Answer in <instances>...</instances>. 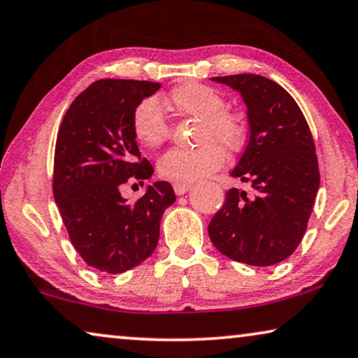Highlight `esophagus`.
Returning <instances> with one entry per match:
<instances>
[{
    "instance_id": "1",
    "label": "esophagus",
    "mask_w": 358,
    "mask_h": 358,
    "mask_svg": "<svg viewBox=\"0 0 358 358\" xmlns=\"http://www.w3.org/2000/svg\"><path fill=\"white\" fill-rule=\"evenodd\" d=\"M174 192L178 195H184V194H187V192L190 190V187H192V184H189V182H174Z\"/></svg>"
}]
</instances>
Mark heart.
Instances as JSON below:
<instances>
[{"mask_svg":"<svg viewBox=\"0 0 358 358\" xmlns=\"http://www.w3.org/2000/svg\"><path fill=\"white\" fill-rule=\"evenodd\" d=\"M168 103L180 115L200 117L195 148H171L159 158L158 173L174 182H192L215 173L226 163V152H239L247 138L243 119L226 110V101L217 90L199 82H185L169 92ZM168 122L157 98L141 101L132 115V132L143 147L155 148L168 137ZM223 146L221 148L219 143Z\"/></svg>","mask_w":358,"mask_h":358,"instance_id":"heart-1","label":"heart"}]
</instances>
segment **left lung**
<instances>
[{
	"mask_svg": "<svg viewBox=\"0 0 358 358\" xmlns=\"http://www.w3.org/2000/svg\"><path fill=\"white\" fill-rule=\"evenodd\" d=\"M239 92L250 137L232 178L253 195L231 189L210 221L213 245L231 260L269 266L286 260L302 241L320 189L312 132L297 103L276 82L257 74L213 77Z\"/></svg>",
	"mask_w": 358,
	"mask_h": 358,
	"instance_id": "1",
	"label": "left lung"
}]
</instances>
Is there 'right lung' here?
Wrapping results in <instances>:
<instances>
[{"label":"right lung","mask_w":358,"mask_h":358,"mask_svg":"<svg viewBox=\"0 0 358 358\" xmlns=\"http://www.w3.org/2000/svg\"><path fill=\"white\" fill-rule=\"evenodd\" d=\"M162 84L101 79L72 101L55 150L53 192L69 239L87 265L117 274L141 265L159 241L164 210L176 201L166 180L148 185L134 203L126 182L143 184L153 166L141 157L132 115Z\"/></svg>","instance_id":"right-lung-1"}]
</instances>
